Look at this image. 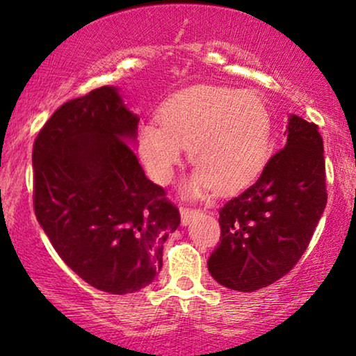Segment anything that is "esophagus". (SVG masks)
<instances>
[{"label":"esophagus","instance_id":"1","mask_svg":"<svg viewBox=\"0 0 356 356\" xmlns=\"http://www.w3.org/2000/svg\"><path fill=\"white\" fill-rule=\"evenodd\" d=\"M179 213H181V223H183L184 227H186V225H189V222H191L193 218L197 216L199 211H196V209L181 207V209H179Z\"/></svg>","mask_w":356,"mask_h":356}]
</instances>
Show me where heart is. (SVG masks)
Listing matches in <instances>:
<instances>
[{
    "instance_id": "b5f03b06",
    "label": "heart",
    "mask_w": 356,
    "mask_h": 356,
    "mask_svg": "<svg viewBox=\"0 0 356 356\" xmlns=\"http://www.w3.org/2000/svg\"><path fill=\"white\" fill-rule=\"evenodd\" d=\"M160 124L143 123L136 149L149 177L168 184L184 147L196 165L183 193L199 197L209 189L233 193L259 177L270 155L272 116L259 95L218 86H197L165 102Z\"/></svg>"
}]
</instances>
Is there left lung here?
I'll list each match as a JSON object with an SVG mask.
<instances>
[{
	"label": "left lung",
	"mask_w": 356,
	"mask_h": 356,
	"mask_svg": "<svg viewBox=\"0 0 356 356\" xmlns=\"http://www.w3.org/2000/svg\"><path fill=\"white\" fill-rule=\"evenodd\" d=\"M285 147L261 177L220 209V243L207 261L218 284L254 291L293 269L323 216L324 145L318 126L290 115Z\"/></svg>",
	"instance_id": "1"
}]
</instances>
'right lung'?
Wrapping results in <instances>:
<instances>
[{
  "label": "right lung",
  "mask_w": 356,
  "mask_h": 356,
  "mask_svg": "<svg viewBox=\"0 0 356 356\" xmlns=\"http://www.w3.org/2000/svg\"><path fill=\"white\" fill-rule=\"evenodd\" d=\"M139 116L113 86L63 104L33 143V209L58 254L111 295L150 285L179 212L134 150Z\"/></svg>",
  "instance_id": "1"
}]
</instances>
